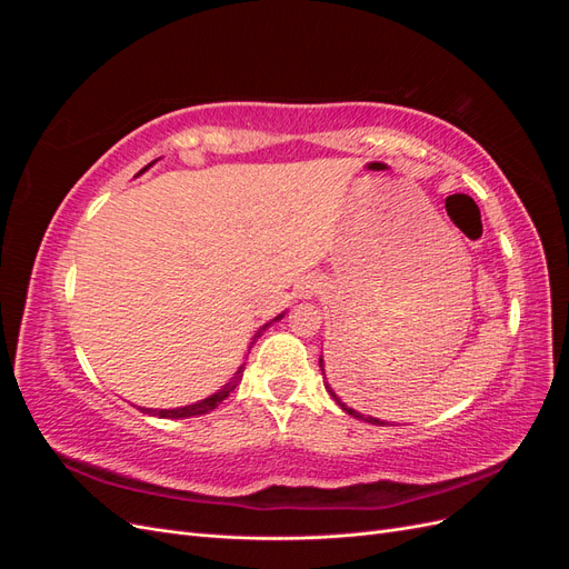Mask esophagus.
Listing matches in <instances>:
<instances>
[{"label": "esophagus", "mask_w": 569, "mask_h": 569, "mask_svg": "<svg viewBox=\"0 0 569 569\" xmlns=\"http://www.w3.org/2000/svg\"><path fill=\"white\" fill-rule=\"evenodd\" d=\"M313 291H316V287H313V284H306V287H303V297H306V299H308V297H313Z\"/></svg>", "instance_id": "1"}]
</instances>
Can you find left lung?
Listing matches in <instances>:
<instances>
[{"label": "left lung", "mask_w": 569, "mask_h": 569, "mask_svg": "<svg viewBox=\"0 0 569 569\" xmlns=\"http://www.w3.org/2000/svg\"><path fill=\"white\" fill-rule=\"evenodd\" d=\"M320 368H322V375H325V366H322V358H320ZM327 391H330V396H332V399H335V401H337V403L341 406V410H347V412H349V416H353V418H358V420H366V422H370V425H385L382 420H377V418H370V416L366 418V416H363V412H358V410L349 408L347 403H341V401H339V396H337V393H335V391H332L330 387H327Z\"/></svg>", "instance_id": "obj_1"}]
</instances>
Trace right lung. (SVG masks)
<instances>
[{"label": "right lung", "instance_id": "add662e5", "mask_svg": "<svg viewBox=\"0 0 569 569\" xmlns=\"http://www.w3.org/2000/svg\"><path fill=\"white\" fill-rule=\"evenodd\" d=\"M151 163H153V161H151ZM151 163H149V166H151ZM149 166H147V168H149ZM147 168H142L140 173H144ZM140 173H137V176H140ZM282 316H284V313H280L278 318H272L270 322H266V325L261 327V332L266 330L268 325H272L274 320H280ZM261 332H258V335H261ZM258 335H256V337H258ZM256 337H253V341H256ZM253 341H251V343H253ZM242 372H244V366L234 372V377H232V380H230L226 387L218 389L216 393H211V396H209V399H203V401H199V403L184 406V408H170V410H157V408H140V410H142V412H149V416H159V418H168V420H178V418H192V416H203V412H209V410L218 408L222 401L228 399L230 391L237 387V382L242 380Z\"/></svg>", "mask_w": 569, "mask_h": 569}]
</instances>
